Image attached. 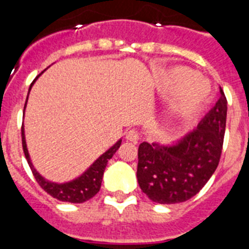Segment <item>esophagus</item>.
<instances>
[{"instance_id":"obj_1","label":"esophagus","mask_w":249,"mask_h":249,"mask_svg":"<svg viewBox=\"0 0 249 249\" xmlns=\"http://www.w3.org/2000/svg\"><path fill=\"white\" fill-rule=\"evenodd\" d=\"M125 139H126L127 141H131V142H138L139 140L138 131H135V130H127L126 133H125Z\"/></svg>"}]
</instances>
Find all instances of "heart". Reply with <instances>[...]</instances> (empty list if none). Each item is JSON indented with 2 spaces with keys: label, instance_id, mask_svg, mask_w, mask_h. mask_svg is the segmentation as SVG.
Returning a JSON list of instances; mask_svg holds the SVG:
<instances>
[{
  "label": "heart",
  "instance_id": "obj_1",
  "mask_svg": "<svg viewBox=\"0 0 249 249\" xmlns=\"http://www.w3.org/2000/svg\"><path fill=\"white\" fill-rule=\"evenodd\" d=\"M158 87L165 93L176 89L172 98L174 111L181 118L191 115L201 108L207 98V89L194 71L185 67H175L156 75Z\"/></svg>",
  "mask_w": 249,
  "mask_h": 249
}]
</instances>
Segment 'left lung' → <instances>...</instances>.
Listing matches in <instances>:
<instances>
[{"label": "left lung", "mask_w": 249, "mask_h": 249, "mask_svg": "<svg viewBox=\"0 0 249 249\" xmlns=\"http://www.w3.org/2000/svg\"><path fill=\"white\" fill-rule=\"evenodd\" d=\"M219 93L216 105L176 145H139L136 178L151 201L161 205L185 202L198 194L216 171L227 118V99L222 89Z\"/></svg>", "instance_id": "left-lung-1"}]
</instances>
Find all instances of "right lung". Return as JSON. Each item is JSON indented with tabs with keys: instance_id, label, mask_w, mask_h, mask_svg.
Here are the masks:
<instances>
[{
	"instance_id": "obj_1",
	"label": "right lung",
	"mask_w": 249,
	"mask_h": 249,
	"mask_svg": "<svg viewBox=\"0 0 249 249\" xmlns=\"http://www.w3.org/2000/svg\"><path fill=\"white\" fill-rule=\"evenodd\" d=\"M39 75H37V78H36V79L32 82V84H31L30 90H28V95H30L31 88H32V86L35 84V82L38 79ZM28 95H27L24 109H26ZM24 109H23V114H24ZM120 144H122V139L116 141L115 144H114L110 149L107 150L103 155H100L99 158L94 161L90 166L86 170V171L80 175L79 178H74V180H71V181H68V182L57 183V182H52V181L46 180V178H44L43 176H42V175L35 169L32 161H31L30 154H28V149H27L26 138H24V127L23 125H22V146H23V152H24V156H26L27 159V162H28V165H30L31 170H32L33 172V176H35L37 182L39 183V186H41L42 189H43L47 194H49L52 197L57 198V200L63 201V202H71V203L86 202V201L90 200L91 197H94L98 192H99L100 186H102L103 175H104L107 163H108V161L113 158V155L116 152V150L119 149Z\"/></svg>"
}]
</instances>
